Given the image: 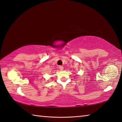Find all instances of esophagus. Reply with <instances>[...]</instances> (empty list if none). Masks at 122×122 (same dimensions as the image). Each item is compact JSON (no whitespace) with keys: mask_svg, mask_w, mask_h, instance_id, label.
Instances as JSON below:
<instances>
[{"mask_svg":"<svg viewBox=\"0 0 122 122\" xmlns=\"http://www.w3.org/2000/svg\"><path fill=\"white\" fill-rule=\"evenodd\" d=\"M59 68H60V70H61V71H63V69H64V68H63V66H60Z\"/></svg>","mask_w":122,"mask_h":122,"instance_id":"34e87169","label":"esophagus"}]
</instances>
